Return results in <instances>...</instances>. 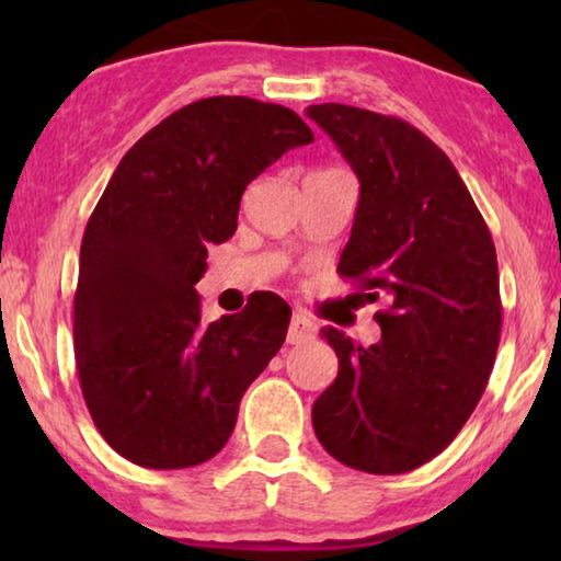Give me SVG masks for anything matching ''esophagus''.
<instances>
[{"label":"esophagus","mask_w":561,"mask_h":561,"mask_svg":"<svg viewBox=\"0 0 561 561\" xmlns=\"http://www.w3.org/2000/svg\"><path fill=\"white\" fill-rule=\"evenodd\" d=\"M313 336H317V324H313L304 311H294V317H290V327H288V344L311 342Z\"/></svg>","instance_id":"34e87169"}]
</instances>
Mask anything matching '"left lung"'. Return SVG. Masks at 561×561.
Wrapping results in <instances>:
<instances>
[{
	"label": "left lung",
	"instance_id": "1",
	"mask_svg": "<svg viewBox=\"0 0 561 561\" xmlns=\"http://www.w3.org/2000/svg\"><path fill=\"white\" fill-rule=\"evenodd\" d=\"M306 114L359 179L342 278L367 301L382 336L370 347L340 329V357L317 398V439L342 465L373 474L416 470L451 444L485 393L501 342V288L490 229L457 168L409 122L347 104Z\"/></svg>",
	"mask_w": 561,
	"mask_h": 561
}]
</instances>
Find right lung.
<instances>
[{
  "instance_id": "add662e5",
  "label": "right lung",
  "mask_w": 561,
  "mask_h": 561,
  "mask_svg": "<svg viewBox=\"0 0 561 561\" xmlns=\"http://www.w3.org/2000/svg\"><path fill=\"white\" fill-rule=\"evenodd\" d=\"M311 140L288 106L198 99L142 135L106 183L81 240L73 350L91 419L129 462L181 470L211 459L283 347L280 296L204 324L194 286L206 248L234 234L248 183Z\"/></svg>"
}]
</instances>
